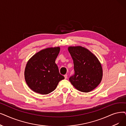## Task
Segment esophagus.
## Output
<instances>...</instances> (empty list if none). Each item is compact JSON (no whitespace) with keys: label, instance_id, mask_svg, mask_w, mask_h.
Wrapping results in <instances>:
<instances>
[{"label":"esophagus","instance_id":"obj_1","mask_svg":"<svg viewBox=\"0 0 126 126\" xmlns=\"http://www.w3.org/2000/svg\"><path fill=\"white\" fill-rule=\"evenodd\" d=\"M64 77H65V79H66L67 78V75H64Z\"/></svg>","mask_w":126,"mask_h":126}]
</instances>
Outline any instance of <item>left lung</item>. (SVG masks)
Here are the masks:
<instances>
[{
	"mask_svg": "<svg viewBox=\"0 0 126 126\" xmlns=\"http://www.w3.org/2000/svg\"><path fill=\"white\" fill-rule=\"evenodd\" d=\"M68 51L73 60L74 74L69 81L76 89L87 93L99 84L102 77L101 65L97 57L81 46L69 47Z\"/></svg>",
	"mask_w": 126,
	"mask_h": 126,
	"instance_id": "1",
	"label": "left lung"
}]
</instances>
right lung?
<instances>
[{
	"instance_id": "1",
	"label": "right lung",
	"mask_w": 126,
	"mask_h": 126,
	"mask_svg": "<svg viewBox=\"0 0 126 126\" xmlns=\"http://www.w3.org/2000/svg\"><path fill=\"white\" fill-rule=\"evenodd\" d=\"M60 47L48 48L36 53L27 63L25 70L27 84L34 92L46 95L56 89L64 77L59 73L56 59Z\"/></svg>"
}]
</instances>
